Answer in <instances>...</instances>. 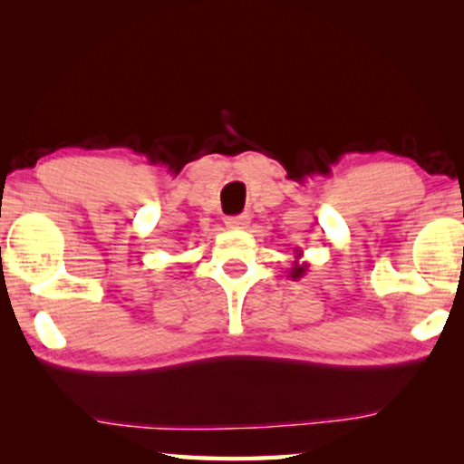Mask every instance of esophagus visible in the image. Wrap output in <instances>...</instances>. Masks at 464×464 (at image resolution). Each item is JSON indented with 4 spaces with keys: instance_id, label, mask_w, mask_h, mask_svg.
<instances>
[{
    "instance_id": "1",
    "label": "esophagus",
    "mask_w": 464,
    "mask_h": 464,
    "mask_svg": "<svg viewBox=\"0 0 464 464\" xmlns=\"http://www.w3.org/2000/svg\"><path fill=\"white\" fill-rule=\"evenodd\" d=\"M251 224V218L246 213L243 215H232V218L226 219V226L232 227V230H245L246 226Z\"/></svg>"
}]
</instances>
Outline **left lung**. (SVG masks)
Returning <instances> with one entry per match:
<instances>
[{"label": "left lung", "instance_id": "1", "mask_svg": "<svg viewBox=\"0 0 464 464\" xmlns=\"http://www.w3.org/2000/svg\"><path fill=\"white\" fill-rule=\"evenodd\" d=\"M295 262L294 264H291V270H289V278H291V281H297V278H302L304 275H306V272H308V262H300V259H302V256H304V251L300 249V246H295Z\"/></svg>", "mask_w": 464, "mask_h": 464}]
</instances>
